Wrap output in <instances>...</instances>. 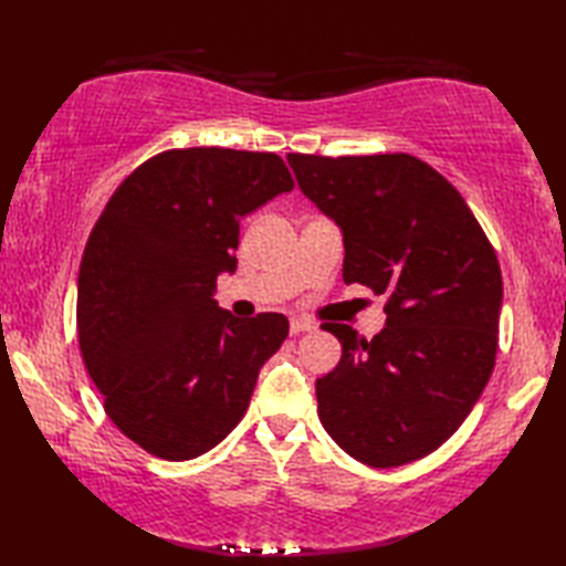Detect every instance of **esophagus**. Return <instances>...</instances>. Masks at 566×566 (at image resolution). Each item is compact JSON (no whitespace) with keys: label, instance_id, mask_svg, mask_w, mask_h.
Returning a JSON list of instances; mask_svg holds the SVG:
<instances>
[{"label":"esophagus","instance_id":"obj_1","mask_svg":"<svg viewBox=\"0 0 566 566\" xmlns=\"http://www.w3.org/2000/svg\"><path fill=\"white\" fill-rule=\"evenodd\" d=\"M314 328H316L314 323H308V321H304V318H292V323H290V331H292V335L308 333V331H314Z\"/></svg>","mask_w":566,"mask_h":566}]
</instances>
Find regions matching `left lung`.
I'll use <instances>...</instances> for the list:
<instances>
[{"mask_svg":"<svg viewBox=\"0 0 566 566\" xmlns=\"http://www.w3.org/2000/svg\"><path fill=\"white\" fill-rule=\"evenodd\" d=\"M296 182L340 226L343 280L387 296V326L365 340L323 323L343 357L316 379L318 418L369 467L438 450L494 371L503 282L496 252L448 179L406 153H290Z\"/></svg>","mask_w":566,"mask_h":566,"instance_id":"1","label":"left lung"}]
</instances>
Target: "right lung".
Returning a JSON list of instances; mask_svg holds the SVG:
<instances>
[{
    "instance_id": "1",
    "label": "right lung",
    "mask_w": 566,
    "mask_h": 566,
    "mask_svg": "<svg viewBox=\"0 0 566 566\" xmlns=\"http://www.w3.org/2000/svg\"><path fill=\"white\" fill-rule=\"evenodd\" d=\"M294 179L274 153L175 148L138 165L94 223L77 276V338L104 411L160 460L216 448L245 416L282 314L235 318L213 298L240 219Z\"/></svg>"
}]
</instances>
